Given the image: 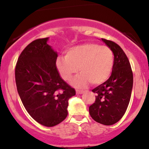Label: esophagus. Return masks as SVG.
<instances>
[{
    "mask_svg": "<svg viewBox=\"0 0 149 149\" xmlns=\"http://www.w3.org/2000/svg\"><path fill=\"white\" fill-rule=\"evenodd\" d=\"M84 91L83 90H76V94L77 95H81V94H83Z\"/></svg>",
    "mask_w": 149,
    "mask_h": 149,
    "instance_id": "1",
    "label": "esophagus"
}]
</instances>
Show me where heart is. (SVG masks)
Segmentation results:
<instances>
[{
	"label": "heart",
	"instance_id": "b5f03b06",
	"mask_svg": "<svg viewBox=\"0 0 149 149\" xmlns=\"http://www.w3.org/2000/svg\"><path fill=\"white\" fill-rule=\"evenodd\" d=\"M113 53L107 46L88 42L66 51L65 57H59L56 66L62 79L70 82L73 76L81 72L73 80L77 88H85L91 83L100 85L107 81L113 67Z\"/></svg>",
	"mask_w": 149,
	"mask_h": 149
}]
</instances>
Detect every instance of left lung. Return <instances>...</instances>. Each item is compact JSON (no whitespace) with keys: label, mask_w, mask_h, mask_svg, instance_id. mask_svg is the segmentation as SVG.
I'll list each match as a JSON object with an SVG mask.
<instances>
[{"label":"left lung","mask_w":149,"mask_h":149,"mask_svg":"<svg viewBox=\"0 0 149 149\" xmlns=\"http://www.w3.org/2000/svg\"><path fill=\"white\" fill-rule=\"evenodd\" d=\"M102 40L113 53V67L109 79L92 90L97 96L95 103L89 107V112L96 122L111 125L122 118L127 110L132 89L133 73L123 49L115 42Z\"/></svg>","instance_id":"1"}]
</instances>
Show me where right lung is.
<instances>
[{"mask_svg":"<svg viewBox=\"0 0 149 149\" xmlns=\"http://www.w3.org/2000/svg\"><path fill=\"white\" fill-rule=\"evenodd\" d=\"M47 40L36 39L24 49L15 66V82L29 115L38 123L52 127L66 118L69 100L76 91L59 76L57 53Z\"/></svg>","mask_w":149,"mask_h":149,"instance_id":"1","label":"right lung"}]
</instances>
